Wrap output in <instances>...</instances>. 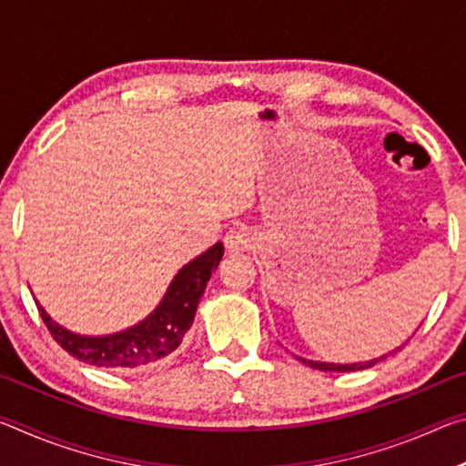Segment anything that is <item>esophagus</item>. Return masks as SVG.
I'll list each match as a JSON object with an SVG mask.
<instances>
[{"label": "esophagus", "mask_w": 466, "mask_h": 466, "mask_svg": "<svg viewBox=\"0 0 466 466\" xmlns=\"http://www.w3.org/2000/svg\"><path fill=\"white\" fill-rule=\"evenodd\" d=\"M252 242V236L248 232L247 226H232L230 230L226 232V238H224V244L228 252H240V250H247L250 247Z\"/></svg>", "instance_id": "1"}]
</instances>
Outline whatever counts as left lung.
<instances>
[{
  "instance_id": "left-lung-1",
  "label": "left lung",
  "mask_w": 466,
  "mask_h": 466,
  "mask_svg": "<svg viewBox=\"0 0 466 466\" xmlns=\"http://www.w3.org/2000/svg\"><path fill=\"white\" fill-rule=\"evenodd\" d=\"M400 350V347H399ZM394 350V351H399ZM386 356L382 358H376V360H370V361H360V364H329V361H314V360H306V358H298L302 364L310 366L314 370H320V372H356V370H366V368H372L376 361H382Z\"/></svg>"
}]
</instances>
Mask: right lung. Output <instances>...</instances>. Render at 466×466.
<instances>
[{
  "label": "right lung",
  "instance_id": "1",
  "mask_svg": "<svg viewBox=\"0 0 466 466\" xmlns=\"http://www.w3.org/2000/svg\"><path fill=\"white\" fill-rule=\"evenodd\" d=\"M224 257V244L218 242L203 255L193 258L172 279L167 296L157 309L139 325L106 337L76 335L57 325L41 304L36 309L55 341L84 364L98 368H137L167 358L183 341L193 325L197 304L203 296L211 271Z\"/></svg>",
  "mask_w": 466,
  "mask_h": 466
}]
</instances>
